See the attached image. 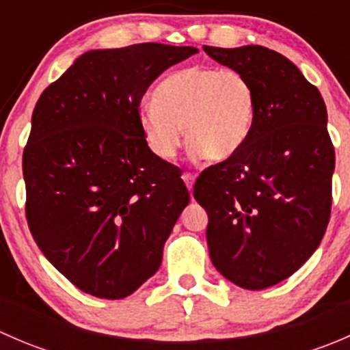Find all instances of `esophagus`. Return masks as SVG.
Instances as JSON below:
<instances>
[{
  "label": "esophagus",
  "mask_w": 350,
  "mask_h": 350,
  "mask_svg": "<svg viewBox=\"0 0 350 350\" xmlns=\"http://www.w3.org/2000/svg\"><path fill=\"white\" fill-rule=\"evenodd\" d=\"M183 181L186 183V188H188L189 191H193V185H195V176H193L191 172H185V174H183Z\"/></svg>",
  "instance_id": "esophagus-1"
}]
</instances>
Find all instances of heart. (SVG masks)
I'll list each match as a JSON object with an SVG mask.
<instances>
[{
  "label": "heart",
  "mask_w": 350,
  "mask_h": 350,
  "mask_svg": "<svg viewBox=\"0 0 350 350\" xmlns=\"http://www.w3.org/2000/svg\"><path fill=\"white\" fill-rule=\"evenodd\" d=\"M256 115V91L237 69L193 66L165 77L152 103L139 109L147 147L157 159L171 161L183 144L208 161H225L242 149Z\"/></svg>",
  "instance_id": "1"
}]
</instances>
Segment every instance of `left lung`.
<instances>
[{"label":"left lung","mask_w":350,"mask_h":350,"mask_svg":"<svg viewBox=\"0 0 350 350\" xmlns=\"http://www.w3.org/2000/svg\"><path fill=\"white\" fill-rule=\"evenodd\" d=\"M256 91L249 139L204 169L193 195L208 213L213 266L243 289L274 286L312 257L327 230L335 152L320 91L289 59L260 45H203Z\"/></svg>","instance_id":"left-lung-1"}]
</instances>
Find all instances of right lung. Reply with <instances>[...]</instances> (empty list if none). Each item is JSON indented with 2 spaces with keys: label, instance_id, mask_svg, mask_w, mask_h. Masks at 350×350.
Returning a JSON list of instances; mask_svg holds the SVG:
<instances>
[{
  "label": "right lung",
  "instance_id": "1",
  "mask_svg": "<svg viewBox=\"0 0 350 350\" xmlns=\"http://www.w3.org/2000/svg\"><path fill=\"white\" fill-rule=\"evenodd\" d=\"M196 47L90 51L45 88L23 150L27 213L49 262L81 291L122 299L157 273L189 193L139 125L140 100Z\"/></svg>",
  "mask_w": 350,
  "mask_h": 350
}]
</instances>
